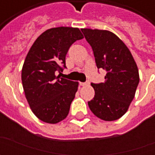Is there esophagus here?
<instances>
[{"label": "esophagus", "instance_id": "obj_1", "mask_svg": "<svg viewBox=\"0 0 155 155\" xmlns=\"http://www.w3.org/2000/svg\"><path fill=\"white\" fill-rule=\"evenodd\" d=\"M80 84H81V86H87V85H89V84H90V82H89V81H85V82H81V83H80Z\"/></svg>", "mask_w": 155, "mask_h": 155}]
</instances>
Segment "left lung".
Returning a JSON list of instances; mask_svg holds the SVG:
<instances>
[{"instance_id":"obj_1","label":"left lung","mask_w":155,"mask_h":155,"mask_svg":"<svg viewBox=\"0 0 155 155\" xmlns=\"http://www.w3.org/2000/svg\"><path fill=\"white\" fill-rule=\"evenodd\" d=\"M94 52L98 69L106 71L104 83H91L94 97L88 102L92 113L105 121L126 113L140 82L138 67L130 50L109 31L82 29Z\"/></svg>"}]
</instances>
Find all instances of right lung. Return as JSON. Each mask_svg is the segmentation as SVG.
Instances as JSON below:
<instances>
[{"mask_svg": "<svg viewBox=\"0 0 155 155\" xmlns=\"http://www.w3.org/2000/svg\"><path fill=\"white\" fill-rule=\"evenodd\" d=\"M84 38L73 27H56L43 32L25 57L21 81L25 98L35 116L56 124L66 118L78 90V82L56 76L63 71L71 45Z\"/></svg>", "mask_w": 155, "mask_h": 155, "instance_id": "right-lung-1", "label": "right lung"}]
</instances>
